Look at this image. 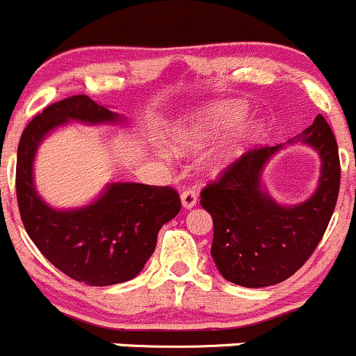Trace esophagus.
Instances as JSON below:
<instances>
[{"mask_svg": "<svg viewBox=\"0 0 356 356\" xmlns=\"http://www.w3.org/2000/svg\"><path fill=\"white\" fill-rule=\"evenodd\" d=\"M181 206L185 207V209H192L193 206L197 204V193L195 190H185V192L181 193Z\"/></svg>", "mask_w": 356, "mask_h": 356, "instance_id": "obj_1", "label": "esophagus"}]
</instances>
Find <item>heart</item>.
<instances>
[{
  "label": "heart",
  "instance_id": "b5f03b06",
  "mask_svg": "<svg viewBox=\"0 0 356 356\" xmlns=\"http://www.w3.org/2000/svg\"><path fill=\"white\" fill-rule=\"evenodd\" d=\"M248 115V108L235 102H218L204 107L175 126L170 135V147L175 154H190L204 149L209 142L238 124ZM234 128V127H233ZM254 124H242L231 129L207 152L204 166L211 173H220L244 156L254 136Z\"/></svg>",
  "mask_w": 356,
  "mask_h": 356
}]
</instances>
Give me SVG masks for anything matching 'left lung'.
Wrapping results in <instances>:
<instances>
[{
  "instance_id": "8db88e82",
  "label": "left lung",
  "mask_w": 356,
  "mask_h": 356,
  "mask_svg": "<svg viewBox=\"0 0 356 356\" xmlns=\"http://www.w3.org/2000/svg\"><path fill=\"white\" fill-rule=\"evenodd\" d=\"M302 143L321 157L317 190L298 204H280L262 185L266 164L284 145ZM339 152L322 115L296 138L249 150L200 192L214 225L211 256L225 280L242 287L284 282L312 256L325 234L339 193Z\"/></svg>"
}]
</instances>
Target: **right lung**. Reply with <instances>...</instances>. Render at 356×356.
I'll return each instance as SVG.
<instances>
[{
  "instance_id": "right-lung-1",
  "label": "right lung",
  "mask_w": 356,
  "mask_h": 356,
  "mask_svg": "<svg viewBox=\"0 0 356 356\" xmlns=\"http://www.w3.org/2000/svg\"><path fill=\"white\" fill-rule=\"evenodd\" d=\"M69 122L88 126L128 124L122 114L86 95L44 108L20 136L17 150V200L31 241L60 272L86 286L128 282L143 270L161 227L181 209L171 186L112 181L90 204L57 209L40 195L34 161L43 140Z\"/></svg>"
}]
</instances>
